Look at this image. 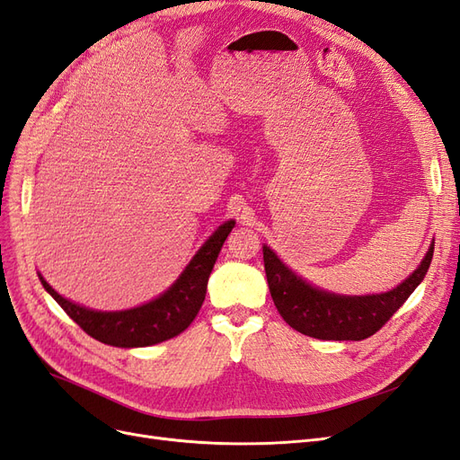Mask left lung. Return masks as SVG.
Segmentation results:
<instances>
[{
	"label": "left lung",
	"instance_id": "8db88e82",
	"mask_svg": "<svg viewBox=\"0 0 460 460\" xmlns=\"http://www.w3.org/2000/svg\"><path fill=\"white\" fill-rule=\"evenodd\" d=\"M431 257L434 243L429 245L419 269L385 294L336 296L305 282L276 257L270 247L262 245L264 272L280 316L305 336L336 341H360L378 332L424 280Z\"/></svg>",
	"mask_w": 460,
	"mask_h": 460
}]
</instances>
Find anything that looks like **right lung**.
<instances>
[{
	"instance_id": "1",
	"label": "right lung",
	"mask_w": 460,
	"mask_h": 460,
	"mask_svg": "<svg viewBox=\"0 0 460 460\" xmlns=\"http://www.w3.org/2000/svg\"><path fill=\"white\" fill-rule=\"evenodd\" d=\"M234 225V220H228L218 226L164 294L128 311L103 313L86 309L59 296L41 276L40 282L61 305V309L93 340L113 347L155 345L182 333L198 316L205 301L208 276Z\"/></svg>"
}]
</instances>
